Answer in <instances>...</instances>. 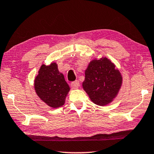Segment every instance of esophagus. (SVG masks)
Masks as SVG:
<instances>
[{
	"instance_id": "obj_1",
	"label": "esophagus",
	"mask_w": 154,
	"mask_h": 154,
	"mask_svg": "<svg viewBox=\"0 0 154 154\" xmlns=\"http://www.w3.org/2000/svg\"><path fill=\"white\" fill-rule=\"evenodd\" d=\"M71 86H72L73 88H77L79 86V82L78 81V80L72 82V83H71Z\"/></svg>"
}]
</instances>
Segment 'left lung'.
<instances>
[{"instance_id":"obj_1","label":"left lung","mask_w":154,"mask_h":154,"mask_svg":"<svg viewBox=\"0 0 154 154\" xmlns=\"http://www.w3.org/2000/svg\"><path fill=\"white\" fill-rule=\"evenodd\" d=\"M122 84V76L115 65L107 58L94 59L85 70L84 90L95 104L107 105L117 96Z\"/></svg>"}]
</instances>
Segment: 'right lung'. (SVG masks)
I'll list each match as a JSON object with an SVG mask.
<instances>
[{
	"label": "right lung",
	"mask_w": 154,
	"mask_h": 154,
	"mask_svg": "<svg viewBox=\"0 0 154 154\" xmlns=\"http://www.w3.org/2000/svg\"><path fill=\"white\" fill-rule=\"evenodd\" d=\"M35 92L44 103L52 108L64 105L70 87L56 63L41 66L34 81Z\"/></svg>",
	"instance_id": "obj_1"
}]
</instances>
